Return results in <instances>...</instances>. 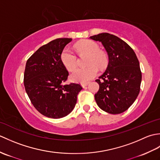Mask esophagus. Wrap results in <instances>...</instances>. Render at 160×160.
<instances>
[{
	"label": "esophagus",
	"mask_w": 160,
	"mask_h": 160,
	"mask_svg": "<svg viewBox=\"0 0 160 160\" xmlns=\"http://www.w3.org/2000/svg\"><path fill=\"white\" fill-rule=\"evenodd\" d=\"M89 82H85V83H82V84H81V85H82V87H85L86 86H87L88 85V84H89Z\"/></svg>",
	"instance_id": "1"
}]
</instances>
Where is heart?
I'll use <instances>...</instances> for the list:
<instances>
[{
  "label": "heart",
  "mask_w": 160,
  "mask_h": 160,
  "mask_svg": "<svg viewBox=\"0 0 160 160\" xmlns=\"http://www.w3.org/2000/svg\"><path fill=\"white\" fill-rule=\"evenodd\" d=\"M75 49L80 54L89 55L87 65L89 67L85 69L78 68L74 69L70 75V79L73 82L85 83L97 76L98 67L100 69H103L107 65V53L100 49V46L96 42L90 40H82L75 45ZM60 60L63 66L69 71L74 69L77 64L76 56L68 48L63 49L60 55Z\"/></svg>",
  "instance_id": "obj_1"
}]
</instances>
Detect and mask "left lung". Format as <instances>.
<instances>
[{
    "instance_id": "8db88e82",
    "label": "left lung",
    "mask_w": 160,
    "mask_h": 160,
    "mask_svg": "<svg viewBox=\"0 0 160 160\" xmlns=\"http://www.w3.org/2000/svg\"><path fill=\"white\" fill-rule=\"evenodd\" d=\"M101 42L108 56L104 73L96 81L100 86L95 100L102 110L111 114L123 113L140 93L142 73L136 54L124 40L108 33L89 37Z\"/></svg>"
}]
</instances>
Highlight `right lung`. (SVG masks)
Returning a JSON list of instances; mask_svg holds the SVG:
<instances>
[{
  "label": "right lung",
  "instance_id": "1",
  "mask_svg": "<svg viewBox=\"0 0 160 160\" xmlns=\"http://www.w3.org/2000/svg\"><path fill=\"white\" fill-rule=\"evenodd\" d=\"M71 38H58L40 47L27 61L24 85L36 110L46 117L58 119L73 111L82 90L79 84H64L69 73L60 55Z\"/></svg>",
  "mask_w": 160,
  "mask_h": 160
}]
</instances>
